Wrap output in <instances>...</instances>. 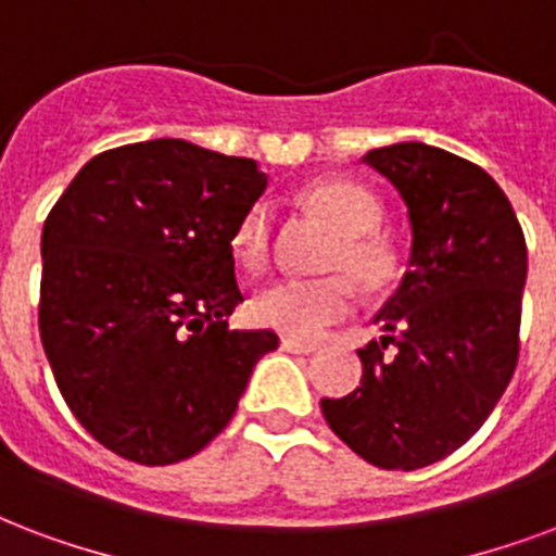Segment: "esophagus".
Returning <instances> with one entry per match:
<instances>
[{
  "mask_svg": "<svg viewBox=\"0 0 556 556\" xmlns=\"http://www.w3.org/2000/svg\"><path fill=\"white\" fill-rule=\"evenodd\" d=\"M281 349L290 354H313L316 352V342L295 340V337H281Z\"/></svg>",
  "mask_w": 556,
  "mask_h": 556,
  "instance_id": "1",
  "label": "esophagus"
}]
</instances>
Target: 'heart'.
I'll return each mask as SVG.
<instances>
[{
    "instance_id": "1",
    "label": "heart",
    "mask_w": 556,
    "mask_h": 556,
    "mask_svg": "<svg viewBox=\"0 0 556 556\" xmlns=\"http://www.w3.org/2000/svg\"><path fill=\"white\" fill-rule=\"evenodd\" d=\"M302 202L340 233L328 254V269L340 273L325 278H281L266 283L252 299V316L266 328L290 337H316L328 325L340 323L357 304L354 281L378 290L395 275V252L375 231L381 225V204L369 190L352 181H319L307 187ZM233 254L245 269H263L273 254V211L254 202L233 228ZM342 271H349L342 276Z\"/></svg>"
}]
</instances>
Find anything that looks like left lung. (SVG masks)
<instances>
[{"instance_id": "obj_1", "label": "left lung", "mask_w": 556, "mask_h": 556, "mask_svg": "<svg viewBox=\"0 0 556 556\" xmlns=\"http://www.w3.org/2000/svg\"><path fill=\"white\" fill-rule=\"evenodd\" d=\"M363 164L407 204L410 269L375 316L387 337L357 352L361 387L323 399V416L366 463L410 471L457 452L507 390L528 245L504 190L457 154L395 143Z\"/></svg>"}]
</instances>
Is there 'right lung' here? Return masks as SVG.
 <instances>
[{"mask_svg":"<svg viewBox=\"0 0 556 556\" xmlns=\"http://www.w3.org/2000/svg\"><path fill=\"white\" fill-rule=\"evenodd\" d=\"M266 190L252 157L187 140L96 154L46 216L40 340L104 448L166 466L231 421L273 331H231L233 228Z\"/></svg>","mask_w":556,"mask_h":556,"instance_id":"add662e5","label":"right lung"}]
</instances>
